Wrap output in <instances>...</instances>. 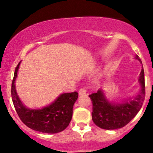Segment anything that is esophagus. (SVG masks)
Instances as JSON below:
<instances>
[{
    "mask_svg": "<svg viewBox=\"0 0 153 153\" xmlns=\"http://www.w3.org/2000/svg\"><path fill=\"white\" fill-rule=\"evenodd\" d=\"M86 93V89L85 87L81 88V89H80V90L78 91V94H79V95H85Z\"/></svg>",
    "mask_w": 153,
    "mask_h": 153,
    "instance_id": "esophagus-1",
    "label": "esophagus"
}]
</instances>
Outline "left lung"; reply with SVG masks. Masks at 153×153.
Segmentation results:
<instances>
[{"label":"left lung","instance_id":"obj_1","mask_svg":"<svg viewBox=\"0 0 153 153\" xmlns=\"http://www.w3.org/2000/svg\"><path fill=\"white\" fill-rule=\"evenodd\" d=\"M136 58L141 59L136 56ZM139 82L141 89L133 100L124 104H111L105 98L101 90L89 95L92 103V118L94 124L104 129H116L126 126L137 115L144 101V71L142 68L140 73Z\"/></svg>","mask_w":153,"mask_h":153}]
</instances>
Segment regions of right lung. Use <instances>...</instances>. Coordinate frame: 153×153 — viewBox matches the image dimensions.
I'll use <instances>...</instances> for the list:
<instances>
[{
	"label": "right lung",
	"instance_id": "obj_1",
	"mask_svg": "<svg viewBox=\"0 0 153 153\" xmlns=\"http://www.w3.org/2000/svg\"><path fill=\"white\" fill-rule=\"evenodd\" d=\"M19 64L15 68L11 94L17 114L30 129L45 133H58L69 126L72 117V108L78 97L77 92L64 93L50 105L40 109H30L24 106L17 95L15 81Z\"/></svg>",
	"mask_w": 153,
	"mask_h": 153
}]
</instances>
